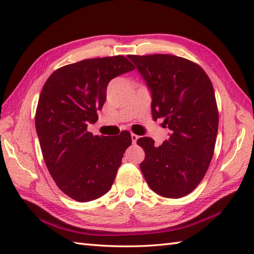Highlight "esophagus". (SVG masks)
<instances>
[{
  "label": "esophagus",
  "mask_w": 254,
  "mask_h": 254,
  "mask_svg": "<svg viewBox=\"0 0 254 254\" xmlns=\"http://www.w3.org/2000/svg\"><path fill=\"white\" fill-rule=\"evenodd\" d=\"M139 139V137L137 136V134H134V133H131V141H132V143L133 144H136V142H137V140Z\"/></svg>",
  "instance_id": "esophagus-1"
}]
</instances>
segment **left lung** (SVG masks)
<instances>
[{"label":"left lung","mask_w":254,"mask_h":254,"mask_svg":"<svg viewBox=\"0 0 254 254\" xmlns=\"http://www.w3.org/2000/svg\"><path fill=\"white\" fill-rule=\"evenodd\" d=\"M148 86L152 117L172 133L160 146L149 137L137 144L145 157L140 168L149 187L178 199L195 189L210 166L218 129L213 84L193 62L170 54L128 55Z\"/></svg>","instance_id":"obj_1"}]
</instances>
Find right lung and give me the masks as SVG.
Listing matches in <instances>:
<instances>
[{
	"label": "right lung",
	"mask_w": 254,
	"mask_h": 254,
	"mask_svg": "<svg viewBox=\"0 0 254 254\" xmlns=\"http://www.w3.org/2000/svg\"><path fill=\"white\" fill-rule=\"evenodd\" d=\"M133 69L122 55L83 60L56 69L42 88L36 129L43 159L58 187L78 202L108 192L131 144L127 130L100 137L87 127L98 121L109 82Z\"/></svg>",
	"instance_id": "right-lung-1"
}]
</instances>
